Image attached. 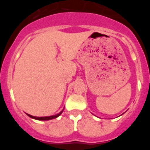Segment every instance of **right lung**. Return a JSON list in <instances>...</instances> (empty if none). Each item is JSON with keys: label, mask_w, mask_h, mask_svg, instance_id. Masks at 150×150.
Instances as JSON below:
<instances>
[{"label": "right lung", "mask_w": 150, "mask_h": 150, "mask_svg": "<svg viewBox=\"0 0 150 150\" xmlns=\"http://www.w3.org/2000/svg\"><path fill=\"white\" fill-rule=\"evenodd\" d=\"M62 111L60 112L59 114L57 115H52V116H48V117H35V116H33V115H30L29 114H27L29 117H30L31 118H33V119H35V120H51V119H54V118H56V117H59V116L62 113Z\"/></svg>", "instance_id": "obj_1"}]
</instances>
